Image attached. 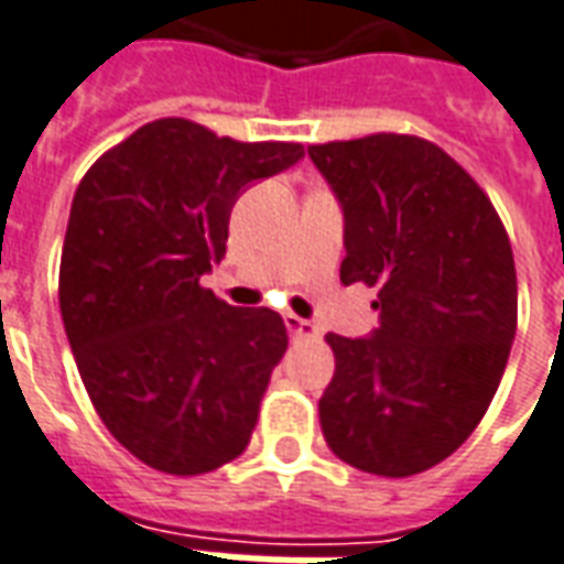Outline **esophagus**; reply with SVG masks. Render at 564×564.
I'll return each mask as SVG.
<instances>
[{
  "instance_id": "esophagus-1",
  "label": "esophagus",
  "mask_w": 564,
  "mask_h": 564,
  "mask_svg": "<svg viewBox=\"0 0 564 564\" xmlns=\"http://www.w3.org/2000/svg\"><path fill=\"white\" fill-rule=\"evenodd\" d=\"M285 327H289L291 337H318V327H315L313 322H306V318H301V315H294V313L285 315Z\"/></svg>"
}]
</instances>
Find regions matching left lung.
I'll return each instance as SVG.
<instances>
[{
  "mask_svg": "<svg viewBox=\"0 0 564 564\" xmlns=\"http://www.w3.org/2000/svg\"><path fill=\"white\" fill-rule=\"evenodd\" d=\"M346 215L339 282L377 289L373 337L327 334V446L377 477H413L470 437L517 334L507 230L467 170L422 135L310 145Z\"/></svg>",
  "mask_w": 564,
  "mask_h": 564,
  "instance_id": "8db88e82",
  "label": "left lung"
}]
</instances>
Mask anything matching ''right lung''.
<instances>
[{"instance_id":"right-lung-1","label":"right lung","mask_w":564,"mask_h":564,"mask_svg":"<svg viewBox=\"0 0 564 564\" xmlns=\"http://www.w3.org/2000/svg\"><path fill=\"white\" fill-rule=\"evenodd\" d=\"M301 158V142L161 118L75 191L59 258L66 337L102 425L154 470L199 477L249 446L289 330L267 306H227L199 275L225 258L239 191Z\"/></svg>"}]
</instances>
